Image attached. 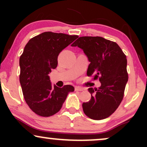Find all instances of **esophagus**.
I'll use <instances>...</instances> for the list:
<instances>
[{"instance_id":"esophagus-1","label":"esophagus","mask_w":147,"mask_h":147,"mask_svg":"<svg viewBox=\"0 0 147 147\" xmlns=\"http://www.w3.org/2000/svg\"><path fill=\"white\" fill-rule=\"evenodd\" d=\"M75 90H79V91H83L84 90V88L82 87H79V86H76L75 88Z\"/></svg>"}]
</instances>
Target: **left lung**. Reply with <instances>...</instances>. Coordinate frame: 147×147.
<instances>
[{
  "label": "left lung",
  "mask_w": 147,
  "mask_h": 147,
  "mask_svg": "<svg viewBox=\"0 0 147 147\" xmlns=\"http://www.w3.org/2000/svg\"><path fill=\"white\" fill-rule=\"evenodd\" d=\"M72 46L83 50L90 62L87 75L101 82L98 88H88L91 99L82 104L84 113L95 120L105 119L116 111L124 97L129 79L126 55L115 42L100 36L79 37Z\"/></svg>",
  "instance_id": "left-lung-1"
}]
</instances>
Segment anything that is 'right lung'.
<instances>
[{"mask_svg":"<svg viewBox=\"0 0 147 147\" xmlns=\"http://www.w3.org/2000/svg\"><path fill=\"white\" fill-rule=\"evenodd\" d=\"M78 37L45 32L32 38L25 46L19 60L20 83L25 102L38 115L56 114L68 94L75 90L70 85L52 86L48 74L57 68L60 52Z\"/></svg>","mask_w":147,"mask_h":147,"instance_id":"right-lung-1","label":"right lung"}]
</instances>
